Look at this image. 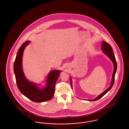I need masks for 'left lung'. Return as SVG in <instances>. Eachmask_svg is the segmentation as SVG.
Listing matches in <instances>:
<instances>
[{
  "mask_svg": "<svg viewBox=\"0 0 129 129\" xmlns=\"http://www.w3.org/2000/svg\"><path fill=\"white\" fill-rule=\"evenodd\" d=\"M101 49L102 50L103 52L112 61L113 64H114V71H113V75H112V81H111L110 86H109V87L107 89H106L104 92H103V93H102L101 94H100L96 98L92 99V100H86L88 101H97L99 99L101 98L102 97H103L105 94H106L111 89V88L112 87V86L114 85V81H115V74L117 72V63L115 56L114 54L113 51L112 50L113 49L110 44H109L108 43H107L106 42H104V41H103V42H102ZM70 80H71V85L72 86V79L71 77L70 78Z\"/></svg>",
  "mask_w": 129,
  "mask_h": 129,
  "instance_id": "obj_1",
  "label": "left lung"
}]
</instances>
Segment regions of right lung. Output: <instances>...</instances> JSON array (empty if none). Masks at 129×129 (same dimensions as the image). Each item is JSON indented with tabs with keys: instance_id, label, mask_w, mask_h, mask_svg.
<instances>
[{
	"instance_id": "add662e5",
	"label": "right lung",
	"mask_w": 129,
	"mask_h": 129,
	"mask_svg": "<svg viewBox=\"0 0 129 129\" xmlns=\"http://www.w3.org/2000/svg\"><path fill=\"white\" fill-rule=\"evenodd\" d=\"M30 41H27L18 50L13 65L17 86L19 91L26 97L36 103H42L50 100L55 93V87L61 71L53 70L49 72L46 80V86L40 88L37 84L27 80L25 76L22 67V59L25 46Z\"/></svg>"
}]
</instances>
